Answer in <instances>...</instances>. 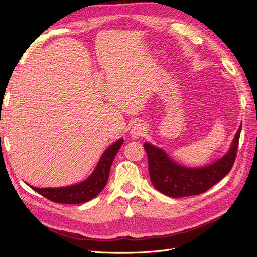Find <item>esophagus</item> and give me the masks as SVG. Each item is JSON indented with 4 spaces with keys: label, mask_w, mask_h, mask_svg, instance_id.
<instances>
[{
    "label": "esophagus",
    "mask_w": 257,
    "mask_h": 257,
    "mask_svg": "<svg viewBox=\"0 0 257 257\" xmlns=\"http://www.w3.org/2000/svg\"><path fill=\"white\" fill-rule=\"evenodd\" d=\"M146 132H147V127L145 126L144 123H136L131 130V135L134 139L141 138L146 134Z\"/></svg>",
    "instance_id": "34e87169"
}]
</instances>
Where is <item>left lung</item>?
Here are the masks:
<instances>
[{
  "label": "left lung",
  "mask_w": 257,
  "mask_h": 257,
  "mask_svg": "<svg viewBox=\"0 0 257 257\" xmlns=\"http://www.w3.org/2000/svg\"><path fill=\"white\" fill-rule=\"evenodd\" d=\"M241 126L237 131L229 151L223 158L211 165L199 168L183 167L170 159L167 153L145 143L144 147L148 155L149 175L154 188L165 195L174 198L199 195L226 176L234 165Z\"/></svg>",
  "instance_id": "1"
}]
</instances>
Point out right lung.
<instances>
[{"mask_svg":"<svg viewBox=\"0 0 257 257\" xmlns=\"http://www.w3.org/2000/svg\"><path fill=\"white\" fill-rule=\"evenodd\" d=\"M123 139H119L118 142L112 144L103 153L96 168L92 175L81 183L75 185L65 186V188H34L31 186L35 192L40 193L41 195L47 199L59 204H82L85 201L97 196L103 191L109 177L110 167L115 157L116 152L119 151Z\"/></svg>","mask_w":257,"mask_h":257,"instance_id":"1","label":"right lung"}]
</instances>
